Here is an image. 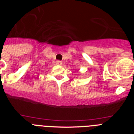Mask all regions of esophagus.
<instances>
[{"label": "esophagus", "instance_id": "esophagus-1", "mask_svg": "<svg viewBox=\"0 0 134 134\" xmlns=\"http://www.w3.org/2000/svg\"><path fill=\"white\" fill-rule=\"evenodd\" d=\"M56 64H58V65H62V62L60 61V60H58V61L56 62Z\"/></svg>", "mask_w": 134, "mask_h": 134}]
</instances>
